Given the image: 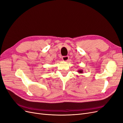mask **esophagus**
<instances>
[{
  "label": "esophagus",
  "instance_id": "34e87169",
  "mask_svg": "<svg viewBox=\"0 0 123 123\" xmlns=\"http://www.w3.org/2000/svg\"><path fill=\"white\" fill-rule=\"evenodd\" d=\"M69 57L68 56H62V60L65 62H67L69 60Z\"/></svg>",
  "mask_w": 123,
  "mask_h": 123
}]
</instances>
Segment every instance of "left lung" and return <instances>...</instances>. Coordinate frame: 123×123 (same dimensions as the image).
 I'll list each match as a JSON object with an SVG mask.
<instances>
[{
  "mask_svg": "<svg viewBox=\"0 0 123 123\" xmlns=\"http://www.w3.org/2000/svg\"><path fill=\"white\" fill-rule=\"evenodd\" d=\"M83 70H79V71H78V72H79V73H83Z\"/></svg>",
  "mask_w": 123,
  "mask_h": 123,
  "instance_id": "8db88e82",
  "label": "left lung"
}]
</instances>
